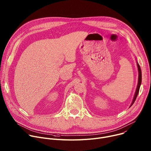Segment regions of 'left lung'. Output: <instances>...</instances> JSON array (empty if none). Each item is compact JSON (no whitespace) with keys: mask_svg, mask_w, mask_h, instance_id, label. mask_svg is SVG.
<instances>
[{"mask_svg":"<svg viewBox=\"0 0 151 151\" xmlns=\"http://www.w3.org/2000/svg\"><path fill=\"white\" fill-rule=\"evenodd\" d=\"M137 67H138V71H139V79H138V84H137V88H136V92H135V95L134 96V98H133V100L132 101L131 103V104L130 106V107L134 104V103L136 101V99L138 95V93H139V89H140V85H141V83H142V71H141V68H140V65H139V63L137 62Z\"/></svg>","mask_w":151,"mask_h":151,"instance_id":"1","label":"left lung"}]
</instances>
